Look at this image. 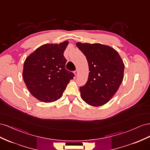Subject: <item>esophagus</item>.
<instances>
[{"instance_id":"1","label":"esophagus","mask_w":150,"mask_h":150,"mask_svg":"<svg viewBox=\"0 0 150 150\" xmlns=\"http://www.w3.org/2000/svg\"><path fill=\"white\" fill-rule=\"evenodd\" d=\"M78 73H79V70H75V72H74V74H75V76H76L78 75Z\"/></svg>"}]
</instances>
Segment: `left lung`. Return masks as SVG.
<instances>
[{
  "instance_id": "1",
  "label": "left lung",
  "mask_w": 150,
  "mask_h": 150,
  "mask_svg": "<svg viewBox=\"0 0 150 150\" xmlns=\"http://www.w3.org/2000/svg\"><path fill=\"white\" fill-rule=\"evenodd\" d=\"M76 46L86 57L90 71L86 84L80 87L81 97L91 106L103 105L121 85L125 64L117 51L109 46L79 42Z\"/></svg>"
}]
</instances>
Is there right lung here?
Wrapping results in <instances>:
<instances>
[{"mask_svg": "<svg viewBox=\"0 0 150 150\" xmlns=\"http://www.w3.org/2000/svg\"><path fill=\"white\" fill-rule=\"evenodd\" d=\"M69 43L45 44L25 58L24 82L29 92L41 102H53L60 99L74 74L65 69L64 51Z\"/></svg>", "mask_w": 150, "mask_h": 150, "instance_id": "right-lung-1", "label": "right lung"}]
</instances>
